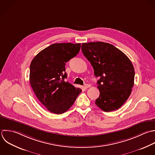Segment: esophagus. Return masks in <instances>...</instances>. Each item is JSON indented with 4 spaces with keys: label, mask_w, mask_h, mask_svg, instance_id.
Masks as SVG:
<instances>
[{
    "label": "esophagus",
    "mask_w": 155,
    "mask_h": 155,
    "mask_svg": "<svg viewBox=\"0 0 155 155\" xmlns=\"http://www.w3.org/2000/svg\"><path fill=\"white\" fill-rule=\"evenodd\" d=\"M91 87V85L89 84H84V87L85 88V89H87V88H89V87Z\"/></svg>",
    "instance_id": "obj_1"
}]
</instances>
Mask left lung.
Wrapping results in <instances>:
<instances>
[{
    "mask_svg": "<svg viewBox=\"0 0 155 155\" xmlns=\"http://www.w3.org/2000/svg\"><path fill=\"white\" fill-rule=\"evenodd\" d=\"M83 55L92 64L100 96L95 104L109 112L121 107L134 85L135 70L130 59L114 45L101 41L82 43Z\"/></svg>",
    "mask_w": 155,
    "mask_h": 155,
    "instance_id": "left-lung-1",
    "label": "left lung"
}]
</instances>
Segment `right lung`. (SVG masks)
Wrapping results in <instances>:
<instances>
[{
    "mask_svg": "<svg viewBox=\"0 0 155 155\" xmlns=\"http://www.w3.org/2000/svg\"><path fill=\"white\" fill-rule=\"evenodd\" d=\"M80 48V43H54L41 51L31 63L32 89L41 103L52 113L66 112L82 91L64 81L66 63L78 54Z\"/></svg>",
    "mask_w": 155,
    "mask_h": 155,
    "instance_id": "right-lung-1",
    "label": "right lung"
}]
</instances>
